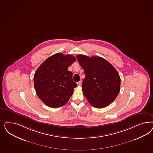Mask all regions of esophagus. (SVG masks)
Returning <instances> with one entry per match:
<instances>
[{
	"instance_id": "esophagus-1",
	"label": "esophagus",
	"mask_w": 153,
	"mask_h": 153,
	"mask_svg": "<svg viewBox=\"0 0 153 153\" xmlns=\"http://www.w3.org/2000/svg\"><path fill=\"white\" fill-rule=\"evenodd\" d=\"M77 84H78V86H80V85L82 84V82H81V81H79V82H78L77 83Z\"/></svg>"
}]
</instances>
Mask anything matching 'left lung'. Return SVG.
Returning <instances> with one entry per match:
<instances>
[{"instance_id":"8db88e82","label":"left lung","mask_w":153,"mask_h":153,"mask_svg":"<svg viewBox=\"0 0 153 153\" xmlns=\"http://www.w3.org/2000/svg\"><path fill=\"white\" fill-rule=\"evenodd\" d=\"M84 69L82 91L89 103L96 108L108 106L118 96L120 78L118 71L107 60L99 56H76Z\"/></svg>"}]
</instances>
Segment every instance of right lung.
Instances as JSON below:
<instances>
[{"instance_id":"obj_1","label":"right lung","mask_w":153,"mask_h":153,"mask_svg":"<svg viewBox=\"0 0 153 153\" xmlns=\"http://www.w3.org/2000/svg\"><path fill=\"white\" fill-rule=\"evenodd\" d=\"M75 61L71 54L56 53L45 59L36 70L34 76L35 91L47 106L59 108L68 102L77 84L68 69Z\"/></svg>"}]
</instances>
